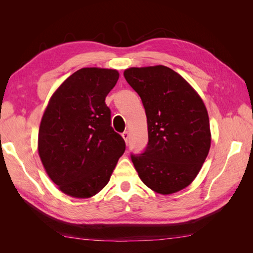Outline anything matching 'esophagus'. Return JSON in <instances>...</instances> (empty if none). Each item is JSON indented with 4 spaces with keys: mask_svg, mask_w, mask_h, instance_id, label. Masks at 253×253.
Instances as JSON below:
<instances>
[{
    "mask_svg": "<svg viewBox=\"0 0 253 253\" xmlns=\"http://www.w3.org/2000/svg\"><path fill=\"white\" fill-rule=\"evenodd\" d=\"M122 137H124L125 141H126V143H128V139H129V134H128V132H127V131H126V132L122 133Z\"/></svg>",
    "mask_w": 253,
    "mask_h": 253,
    "instance_id": "obj_1",
    "label": "esophagus"
}]
</instances>
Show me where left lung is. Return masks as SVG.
Here are the masks:
<instances>
[{
	"label": "left lung",
	"instance_id": "8db88e82",
	"mask_svg": "<svg viewBox=\"0 0 253 253\" xmlns=\"http://www.w3.org/2000/svg\"><path fill=\"white\" fill-rule=\"evenodd\" d=\"M125 78L139 95L147 115L149 141L131 154L143 183L160 194L189 186L211 144L208 112L192 86L164 65L132 67Z\"/></svg>",
	"mask_w": 253,
	"mask_h": 253
}]
</instances>
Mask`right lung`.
<instances>
[{
  "label": "right lung",
  "instance_id": "add662e5",
  "mask_svg": "<svg viewBox=\"0 0 253 253\" xmlns=\"http://www.w3.org/2000/svg\"><path fill=\"white\" fill-rule=\"evenodd\" d=\"M118 78L115 70L81 68L61 84L44 112L38 151L50 179L67 195L100 192L126 151L104 101Z\"/></svg>",
  "mask_w": 253,
  "mask_h": 253
}]
</instances>
